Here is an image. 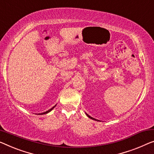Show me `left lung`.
<instances>
[{
    "label": "left lung",
    "instance_id": "left-lung-1",
    "mask_svg": "<svg viewBox=\"0 0 154 154\" xmlns=\"http://www.w3.org/2000/svg\"><path fill=\"white\" fill-rule=\"evenodd\" d=\"M86 116H88L89 118H91V119H92V120H96V119H95V118H92V117H91L90 116H89V115H88V114H87V113H86ZM98 121H99V120H98Z\"/></svg>",
    "mask_w": 154,
    "mask_h": 154
}]
</instances>
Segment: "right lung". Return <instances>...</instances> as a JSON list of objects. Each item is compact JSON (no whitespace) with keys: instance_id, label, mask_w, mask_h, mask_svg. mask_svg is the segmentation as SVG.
<instances>
[{"instance_id":"obj_1","label":"right lung","mask_w":154,"mask_h":154,"mask_svg":"<svg viewBox=\"0 0 154 154\" xmlns=\"http://www.w3.org/2000/svg\"><path fill=\"white\" fill-rule=\"evenodd\" d=\"M55 106H56V105H55V106H53V107H52V108H51V109H49V110H48V111H45V112H44V113H38V115H43V114H46V113H49V112H50V111H52V109H54V108Z\"/></svg>"}]
</instances>
